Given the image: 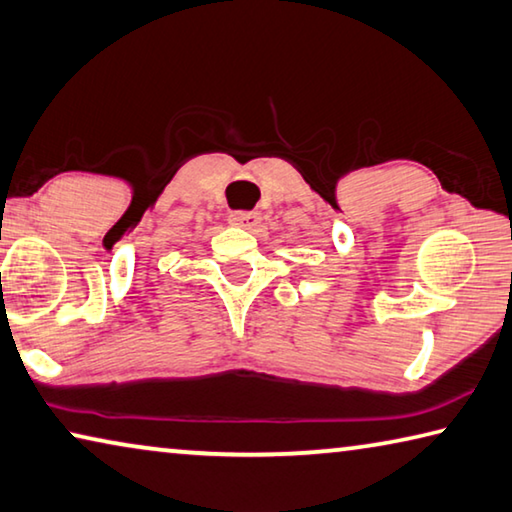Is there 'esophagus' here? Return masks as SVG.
<instances>
[{
  "instance_id": "esophagus-1",
  "label": "esophagus",
  "mask_w": 512,
  "mask_h": 512,
  "mask_svg": "<svg viewBox=\"0 0 512 512\" xmlns=\"http://www.w3.org/2000/svg\"><path fill=\"white\" fill-rule=\"evenodd\" d=\"M230 223L243 227V230H255V227L262 223V214L259 212H234L230 214Z\"/></svg>"
}]
</instances>
